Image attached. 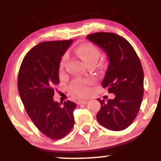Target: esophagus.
I'll use <instances>...</instances> for the list:
<instances>
[{"label":"esophagus","mask_w":161,"mask_h":161,"mask_svg":"<svg viewBox=\"0 0 161 161\" xmlns=\"http://www.w3.org/2000/svg\"><path fill=\"white\" fill-rule=\"evenodd\" d=\"M88 103V101H86V100H82V101H77V104H87Z\"/></svg>","instance_id":"obj_1"}]
</instances>
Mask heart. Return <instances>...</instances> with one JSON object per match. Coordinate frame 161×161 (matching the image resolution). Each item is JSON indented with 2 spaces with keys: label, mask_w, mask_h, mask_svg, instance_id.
Instances as JSON below:
<instances>
[{
  "label": "heart",
  "mask_w": 161,
  "mask_h": 161,
  "mask_svg": "<svg viewBox=\"0 0 161 161\" xmlns=\"http://www.w3.org/2000/svg\"><path fill=\"white\" fill-rule=\"evenodd\" d=\"M76 53L81 57V59L88 65L89 64H96L98 60L101 52L96 46L92 44H82L79 46L76 49ZM66 57H63L60 62V69L64 68L65 65ZM91 81L87 79H77L72 83L71 90L75 95L79 97H85L89 94V85Z\"/></svg>",
  "instance_id": "obj_1"
}]
</instances>
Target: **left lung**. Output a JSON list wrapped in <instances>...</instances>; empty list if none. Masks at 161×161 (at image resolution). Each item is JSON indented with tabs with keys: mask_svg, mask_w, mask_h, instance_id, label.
Masks as SVG:
<instances>
[{
	"mask_svg": "<svg viewBox=\"0 0 161 161\" xmlns=\"http://www.w3.org/2000/svg\"><path fill=\"white\" fill-rule=\"evenodd\" d=\"M88 40L106 53L109 64L101 86L115 95L108 101L97 98V121L113 131L126 129L134 121L144 94V72L137 53L123 37L111 32L88 35Z\"/></svg>",
	"mask_w": 161,
	"mask_h": 161,
	"instance_id": "8db88e82",
	"label": "left lung"
}]
</instances>
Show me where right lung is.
I'll list each match as a JSON object with an SVG mask.
<instances>
[{
  "label": "right lung",
  "mask_w": 161,
  "mask_h": 161,
  "mask_svg": "<svg viewBox=\"0 0 161 161\" xmlns=\"http://www.w3.org/2000/svg\"><path fill=\"white\" fill-rule=\"evenodd\" d=\"M73 40L39 43L27 53L18 75V90L26 113L41 132L51 139L66 136L73 129L74 102L53 101L54 87L60 83L63 55Z\"/></svg>",
  "instance_id": "1"
}]
</instances>
